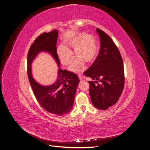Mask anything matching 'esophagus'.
Instances as JSON below:
<instances>
[{"label":"esophagus","instance_id":"esophagus-1","mask_svg":"<svg viewBox=\"0 0 150 150\" xmlns=\"http://www.w3.org/2000/svg\"><path fill=\"white\" fill-rule=\"evenodd\" d=\"M79 80L80 81H81V80H83V76H81V75H79Z\"/></svg>","mask_w":150,"mask_h":150}]
</instances>
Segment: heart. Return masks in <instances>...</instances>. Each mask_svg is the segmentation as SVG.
<instances>
[{"mask_svg": "<svg viewBox=\"0 0 150 150\" xmlns=\"http://www.w3.org/2000/svg\"><path fill=\"white\" fill-rule=\"evenodd\" d=\"M65 46L60 45L57 47V54L61 62L67 65L71 62L74 54L69 48H74L76 57L72 61L69 70L75 73L83 71L84 61L93 62L98 56V44L97 39L93 35L79 33L64 40Z\"/></svg>", "mask_w": 150, "mask_h": 150, "instance_id": "b5f03b06", "label": "heart"}]
</instances>
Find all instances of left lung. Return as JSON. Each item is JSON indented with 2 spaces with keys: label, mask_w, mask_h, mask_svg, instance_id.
Returning <instances> with one entry per match:
<instances>
[{
  "label": "left lung",
  "mask_w": 150,
  "mask_h": 150,
  "mask_svg": "<svg viewBox=\"0 0 150 150\" xmlns=\"http://www.w3.org/2000/svg\"><path fill=\"white\" fill-rule=\"evenodd\" d=\"M100 48L96 60L84 75L94 81H88L89 93L93 105L106 110L118 100L125 86L123 62L112 39L97 28Z\"/></svg>",
  "instance_id": "8db88e82"
}]
</instances>
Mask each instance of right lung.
Listing matches in <instances>:
<instances>
[{"label": "right lung", "instance_id": "1", "mask_svg": "<svg viewBox=\"0 0 150 150\" xmlns=\"http://www.w3.org/2000/svg\"><path fill=\"white\" fill-rule=\"evenodd\" d=\"M58 33L57 30H54L39 35L30 46L27 64L29 82L39 103L50 113L61 116L70 112L72 109L79 82L78 76L59 68L56 82L51 86H44L33 79L31 71L33 60L41 51L49 52L60 67V63L56 51Z\"/></svg>", "mask_w": 150, "mask_h": 150}]
</instances>
